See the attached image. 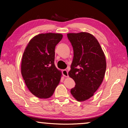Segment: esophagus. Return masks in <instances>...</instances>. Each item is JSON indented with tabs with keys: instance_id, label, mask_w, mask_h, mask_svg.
I'll return each mask as SVG.
<instances>
[{
	"instance_id": "1",
	"label": "esophagus",
	"mask_w": 128,
	"mask_h": 128,
	"mask_svg": "<svg viewBox=\"0 0 128 128\" xmlns=\"http://www.w3.org/2000/svg\"><path fill=\"white\" fill-rule=\"evenodd\" d=\"M62 74L64 75V76L66 77H68V70H66V69H64V70H62Z\"/></svg>"
}]
</instances>
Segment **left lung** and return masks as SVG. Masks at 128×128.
Here are the masks:
<instances>
[{
  "label": "left lung",
  "instance_id": "8db88e82",
  "mask_svg": "<svg viewBox=\"0 0 128 128\" xmlns=\"http://www.w3.org/2000/svg\"><path fill=\"white\" fill-rule=\"evenodd\" d=\"M67 36L73 49V59L68 73L76 85L71 94L78 102L94 95L104 77L106 57L100 44L92 34L81 32L68 33Z\"/></svg>",
  "mask_w": 128,
  "mask_h": 128
}]
</instances>
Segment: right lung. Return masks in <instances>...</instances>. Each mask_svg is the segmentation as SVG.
Instances as JSON below:
<instances>
[{"label":"right lung","mask_w":128,"mask_h":128,"mask_svg":"<svg viewBox=\"0 0 128 128\" xmlns=\"http://www.w3.org/2000/svg\"><path fill=\"white\" fill-rule=\"evenodd\" d=\"M62 35L40 34L30 40L23 54L21 74L29 91L39 98H48L59 84L62 72L54 64L55 49Z\"/></svg>","instance_id":"add662e5"}]
</instances>
